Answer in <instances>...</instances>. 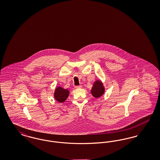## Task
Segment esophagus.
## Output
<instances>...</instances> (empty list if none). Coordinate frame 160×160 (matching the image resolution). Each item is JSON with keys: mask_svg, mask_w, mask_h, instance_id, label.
<instances>
[{"mask_svg": "<svg viewBox=\"0 0 160 160\" xmlns=\"http://www.w3.org/2000/svg\"><path fill=\"white\" fill-rule=\"evenodd\" d=\"M80 88H82V86H81V85L75 86V89H80Z\"/></svg>", "mask_w": 160, "mask_h": 160, "instance_id": "esophagus-1", "label": "esophagus"}]
</instances>
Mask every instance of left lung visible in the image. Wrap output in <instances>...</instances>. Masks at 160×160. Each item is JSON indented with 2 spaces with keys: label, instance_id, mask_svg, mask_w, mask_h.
Listing matches in <instances>:
<instances>
[{
  "label": "left lung",
  "instance_id": "8db88e82",
  "mask_svg": "<svg viewBox=\"0 0 160 160\" xmlns=\"http://www.w3.org/2000/svg\"><path fill=\"white\" fill-rule=\"evenodd\" d=\"M91 92L92 96L96 98H98L104 95L105 92V88L104 84L100 80L98 79L94 82Z\"/></svg>",
  "mask_w": 160,
  "mask_h": 160
}]
</instances>
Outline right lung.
I'll return each instance as SVG.
<instances>
[{"mask_svg": "<svg viewBox=\"0 0 160 160\" xmlns=\"http://www.w3.org/2000/svg\"><path fill=\"white\" fill-rule=\"evenodd\" d=\"M69 95V91L67 89H64L61 86H58L56 88L54 92V98L59 102H63Z\"/></svg>", "mask_w": 160, "mask_h": 160, "instance_id": "add662e5", "label": "right lung"}]
</instances>
